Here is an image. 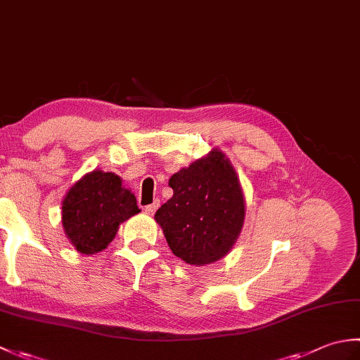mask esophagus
I'll use <instances>...</instances> for the list:
<instances>
[{
  "label": "esophagus",
  "instance_id": "obj_1",
  "mask_svg": "<svg viewBox=\"0 0 360 360\" xmlns=\"http://www.w3.org/2000/svg\"><path fill=\"white\" fill-rule=\"evenodd\" d=\"M159 200H156L155 202H153V204H148V205H145V212H147L148 213V215H153V213H155L156 210H158V207H159Z\"/></svg>",
  "mask_w": 360,
  "mask_h": 360
}]
</instances>
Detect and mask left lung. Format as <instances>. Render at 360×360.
Here are the masks:
<instances>
[{
  "label": "left lung",
  "mask_w": 360,
  "mask_h": 360,
  "mask_svg": "<svg viewBox=\"0 0 360 360\" xmlns=\"http://www.w3.org/2000/svg\"><path fill=\"white\" fill-rule=\"evenodd\" d=\"M168 186L173 196L155 219L173 254L195 266L223 258L244 221V198L231 160L212 150L207 158L174 173Z\"/></svg>",
  "instance_id": "1"
}]
</instances>
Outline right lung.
Wrapping results in <instances>:
<instances>
[{
    "mask_svg": "<svg viewBox=\"0 0 360 360\" xmlns=\"http://www.w3.org/2000/svg\"><path fill=\"white\" fill-rule=\"evenodd\" d=\"M62 223L68 238L82 254L105 249L119 224L139 213L136 196L117 174L94 170L75 182L65 196Z\"/></svg>",
    "mask_w": 360,
    "mask_h": 360,
    "instance_id": "right-lung-1",
    "label": "right lung"
}]
</instances>
